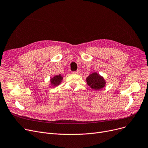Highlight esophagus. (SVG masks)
<instances>
[{
	"label": "esophagus",
	"mask_w": 148,
	"mask_h": 148,
	"mask_svg": "<svg viewBox=\"0 0 148 148\" xmlns=\"http://www.w3.org/2000/svg\"><path fill=\"white\" fill-rule=\"evenodd\" d=\"M79 73H80V71H73V74H79Z\"/></svg>",
	"instance_id": "1"
}]
</instances>
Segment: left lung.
Returning a JSON list of instances; mask_svg holds the SVG:
<instances>
[{"mask_svg":"<svg viewBox=\"0 0 148 148\" xmlns=\"http://www.w3.org/2000/svg\"><path fill=\"white\" fill-rule=\"evenodd\" d=\"M86 82L92 89L96 90L101 89L106 84L103 77L97 73H93L88 75L86 78Z\"/></svg>","mask_w":148,"mask_h":148,"instance_id":"8db88e82","label":"left lung"}]
</instances>
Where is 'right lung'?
I'll return each instance as SVG.
<instances>
[{
  "mask_svg": "<svg viewBox=\"0 0 148 148\" xmlns=\"http://www.w3.org/2000/svg\"><path fill=\"white\" fill-rule=\"evenodd\" d=\"M62 79L63 77H62L61 74L56 75L54 76L53 78H51L50 82L52 86H57L58 85H60V83L62 82Z\"/></svg>",
  "mask_w": 148,
  "mask_h": 148,
  "instance_id": "obj_1",
  "label": "right lung"
}]
</instances>
